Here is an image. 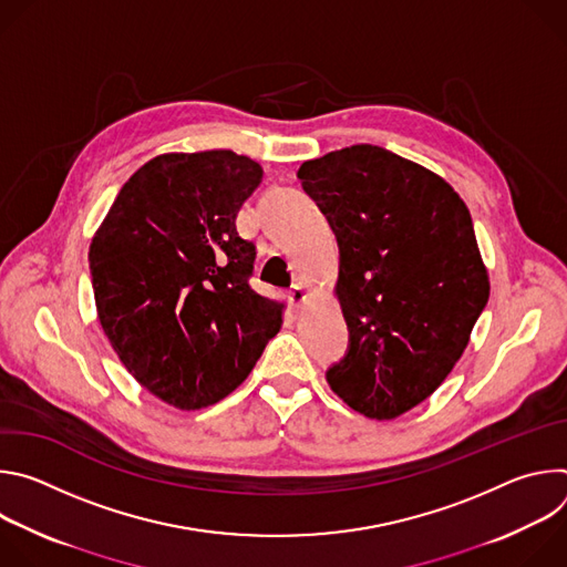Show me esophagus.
I'll list each match as a JSON object with an SVG mask.
<instances>
[{
	"label": "esophagus",
	"mask_w": 567,
	"mask_h": 567,
	"mask_svg": "<svg viewBox=\"0 0 567 567\" xmlns=\"http://www.w3.org/2000/svg\"><path fill=\"white\" fill-rule=\"evenodd\" d=\"M307 300V291H305V287L302 285H293L291 289H289V302L291 305H302Z\"/></svg>",
	"instance_id": "obj_1"
}]
</instances>
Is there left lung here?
Masks as SVG:
<instances>
[{
    "mask_svg": "<svg viewBox=\"0 0 567 567\" xmlns=\"http://www.w3.org/2000/svg\"><path fill=\"white\" fill-rule=\"evenodd\" d=\"M298 179L341 254L350 348L328 383L357 413L394 420L449 377L489 300L471 213L440 175L368 143L305 161Z\"/></svg>",
    "mask_w": 567,
    "mask_h": 567,
    "instance_id": "left-lung-1",
    "label": "left lung"
}]
</instances>
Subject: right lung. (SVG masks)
<instances>
[{"label": "right lung", "mask_w": 567, "mask_h": 567, "mask_svg": "<svg viewBox=\"0 0 567 567\" xmlns=\"http://www.w3.org/2000/svg\"><path fill=\"white\" fill-rule=\"evenodd\" d=\"M262 182L233 150L150 158L90 245L101 328L127 372L182 411L213 406L249 377L285 305L249 285L256 245L235 226Z\"/></svg>", "instance_id": "add662e5"}]
</instances>
